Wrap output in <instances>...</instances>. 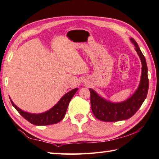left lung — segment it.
Returning <instances> with one entry per match:
<instances>
[{
	"label": "left lung",
	"mask_w": 159,
	"mask_h": 159,
	"mask_svg": "<svg viewBox=\"0 0 159 159\" xmlns=\"http://www.w3.org/2000/svg\"><path fill=\"white\" fill-rule=\"evenodd\" d=\"M134 43L135 50L139 54L142 63L141 82L136 92L127 100L123 102L113 103L107 101L99 96L93 89L90 92V103L92 110L96 118L105 122H115L127 120L132 117L146 100L148 91V67L145 57L135 39H130Z\"/></svg>",
	"instance_id": "obj_1"
}]
</instances>
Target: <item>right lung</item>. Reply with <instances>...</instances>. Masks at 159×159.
Returning a JSON list of instances; mask_svg holds the SVG:
<instances>
[{"mask_svg":"<svg viewBox=\"0 0 159 159\" xmlns=\"http://www.w3.org/2000/svg\"><path fill=\"white\" fill-rule=\"evenodd\" d=\"M77 90L78 88H76L65 94L52 109L41 114H31L23 111L12 102V100H11V102L20 116L24 117L29 123L36 125H52L59 123L63 119L67 110L69 103Z\"/></svg>","mask_w":159,"mask_h":159,"instance_id":"obj_1","label":"right lung"}]
</instances>
